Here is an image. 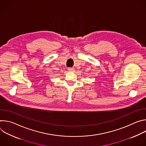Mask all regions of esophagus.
Listing matches in <instances>:
<instances>
[{"label": "esophagus", "mask_w": 146, "mask_h": 146, "mask_svg": "<svg viewBox=\"0 0 146 146\" xmlns=\"http://www.w3.org/2000/svg\"><path fill=\"white\" fill-rule=\"evenodd\" d=\"M68 70V71H69V72H73L74 69V68H69Z\"/></svg>", "instance_id": "obj_1"}]
</instances>
